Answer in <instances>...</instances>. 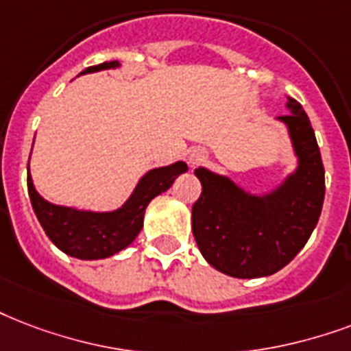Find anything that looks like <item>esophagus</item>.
I'll return each instance as SVG.
<instances>
[{
  "instance_id": "1",
  "label": "esophagus",
  "mask_w": 351,
  "mask_h": 351,
  "mask_svg": "<svg viewBox=\"0 0 351 351\" xmlns=\"http://www.w3.org/2000/svg\"><path fill=\"white\" fill-rule=\"evenodd\" d=\"M187 160H189V164L195 167V165L206 162V152L202 151V149H195V151L189 152V158H187Z\"/></svg>"
}]
</instances>
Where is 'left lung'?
I'll use <instances>...</instances> for the list:
<instances>
[{
    "label": "left lung",
    "instance_id": "left-lung-1",
    "mask_svg": "<svg viewBox=\"0 0 351 351\" xmlns=\"http://www.w3.org/2000/svg\"><path fill=\"white\" fill-rule=\"evenodd\" d=\"M287 125L298 165L271 193L252 195L228 176L199 167L202 193L191 210L200 254L234 278L271 276L300 252L324 204V165L302 104L287 97Z\"/></svg>",
    "mask_w": 351,
    "mask_h": 351
}]
</instances>
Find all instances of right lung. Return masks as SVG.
<instances>
[{"mask_svg": "<svg viewBox=\"0 0 351 351\" xmlns=\"http://www.w3.org/2000/svg\"><path fill=\"white\" fill-rule=\"evenodd\" d=\"M114 68H119L117 60L86 68L82 75ZM186 171L184 162L151 169L141 176L127 202L114 211H84L51 204L34 189L31 173H27V189L42 228L64 254L77 259H104L121 252L138 237L149 202L167 191L176 176Z\"/></svg>", "mask_w": 351, "mask_h": 351, "instance_id": "right-lung-1", "label": "right lung"}]
</instances>
